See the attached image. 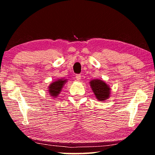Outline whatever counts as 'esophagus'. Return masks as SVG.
Here are the masks:
<instances>
[{
  "instance_id": "obj_1",
  "label": "esophagus",
  "mask_w": 155,
  "mask_h": 155,
  "mask_svg": "<svg viewBox=\"0 0 155 155\" xmlns=\"http://www.w3.org/2000/svg\"><path fill=\"white\" fill-rule=\"evenodd\" d=\"M76 79H77L78 81H79L81 79V76L80 74H77L76 75Z\"/></svg>"
}]
</instances>
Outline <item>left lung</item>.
I'll use <instances>...</instances> for the list:
<instances>
[{"label": "left lung", "mask_w": 155, "mask_h": 155, "mask_svg": "<svg viewBox=\"0 0 155 155\" xmlns=\"http://www.w3.org/2000/svg\"><path fill=\"white\" fill-rule=\"evenodd\" d=\"M90 86L98 101H104L108 99L111 94L109 86L103 80L94 79L90 82Z\"/></svg>", "instance_id": "8db88e82"}]
</instances>
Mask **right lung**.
Masks as SVG:
<instances>
[{
  "instance_id": "add662e5",
  "label": "right lung",
  "mask_w": 155,
  "mask_h": 155,
  "mask_svg": "<svg viewBox=\"0 0 155 155\" xmlns=\"http://www.w3.org/2000/svg\"><path fill=\"white\" fill-rule=\"evenodd\" d=\"M67 82V79L60 78L51 83L48 86V93L52 98H56L61 92L63 87Z\"/></svg>"
}]
</instances>
